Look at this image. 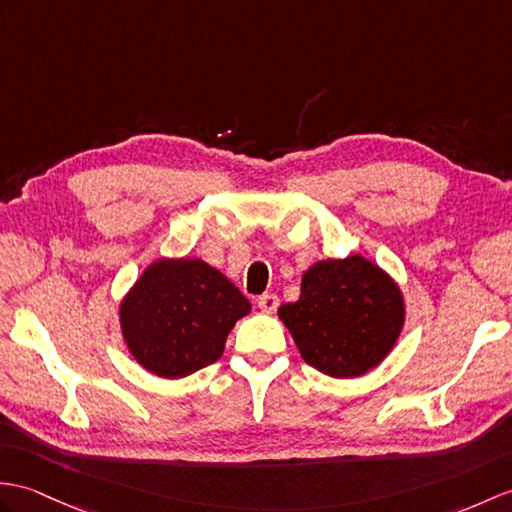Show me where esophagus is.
I'll list each match as a JSON object with an SVG mask.
<instances>
[{
  "label": "esophagus",
  "mask_w": 512,
  "mask_h": 512,
  "mask_svg": "<svg viewBox=\"0 0 512 512\" xmlns=\"http://www.w3.org/2000/svg\"><path fill=\"white\" fill-rule=\"evenodd\" d=\"M257 305H259V310L264 312V314H275L277 307H279L277 294H264V296H259Z\"/></svg>",
  "instance_id": "1"
}]
</instances>
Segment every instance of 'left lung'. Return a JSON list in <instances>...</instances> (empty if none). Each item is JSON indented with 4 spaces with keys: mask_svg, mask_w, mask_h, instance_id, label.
Here are the masks:
<instances>
[{
    "mask_svg": "<svg viewBox=\"0 0 512 512\" xmlns=\"http://www.w3.org/2000/svg\"><path fill=\"white\" fill-rule=\"evenodd\" d=\"M301 358L329 377L366 375L395 349L406 325L399 283L362 255L320 259L303 272L301 296L279 307Z\"/></svg>",
    "mask_w": 512,
    "mask_h": 512,
    "instance_id": "1",
    "label": "left lung"
}]
</instances>
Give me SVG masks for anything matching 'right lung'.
<instances>
[{
	"label": "right lung",
	"instance_id": "right-lung-1",
	"mask_svg": "<svg viewBox=\"0 0 512 512\" xmlns=\"http://www.w3.org/2000/svg\"><path fill=\"white\" fill-rule=\"evenodd\" d=\"M246 314V296L198 257L152 261L117 310L128 353L163 379L187 377L216 362Z\"/></svg>",
	"mask_w": 512,
	"mask_h": 512
}]
</instances>
